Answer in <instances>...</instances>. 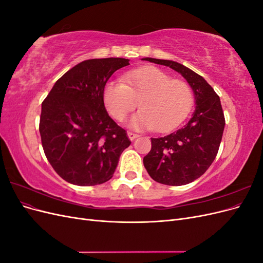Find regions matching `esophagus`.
Listing matches in <instances>:
<instances>
[{
	"label": "esophagus",
	"instance_id": "1",
	"mask_svg": "<svg viewBox=\"0 0 263 263\" xmlns=\"http://www.w3.org/2000/svg\"><path fill=\"white\" fill-rule=\"evenodd\" d=\"M127 136H128V138L130 140H134V139H136L137 137H139V135L135 134V133H132V132H128V133H127Z\"/></svg>",
	"mask_w": 263,
	"mask_h": 263
}]
</instances>
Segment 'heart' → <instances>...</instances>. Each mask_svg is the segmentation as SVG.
Returning <instances> with one entry per match:
<instances>
[{"label": "heart", "mask_w": 263, "mask_h": 263, "mask_svg": "<svg viewBox=\"0 0 263 263\" xmlns=\"http://www.w3.org/2000/svg\"><path fill=\"white\" fill-rule=\"evenodd\" d=\"M140 112L130 118L134 128L169 132L180 125L193 106L191 86L156 67H142L123 76L122 82L109 81L103 90L108 114L121 122L137 106Z\"/></svg>", "instance_id": "heart-1"}]
</instances>
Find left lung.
<instances>
[{
	"mask_svg": "<svg viewBox=\"0 0 263 263\" xmlns=\"http://www.w3.org/2000/svg\"><path fill=\"white\" fill-rule=\"evenodd\" d=\"M176 70L192 87L195 110L189 123L170 135L151 138V150L144 165L156 182L166 185H184L205 173L216 158L225 128L219 97L205 79L172 60L144 58Z\"/></svg>",
	"mask_w": 263,
	"mask_h": 263,
	"instance_id": "8db88e82",
	"label": "left lung"
}]
</instances>
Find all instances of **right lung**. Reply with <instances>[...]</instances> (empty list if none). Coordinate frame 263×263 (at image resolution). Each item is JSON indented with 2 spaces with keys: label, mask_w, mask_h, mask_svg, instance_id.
<instances>
[{
  "label": "right lung",
  "mask_w": 263,
  "mask_h": 263,
  "mask_svg": "<svg viewBox=\"0 0 263 263\" xmlns=\"http://www.w3.org/2000/svg\"><path fill=\"white\" fill-rule=\"evenodd\" d=\"M128 65L124 58L82 61L57 80L43 102L39 133L45 155L71 184L91 186L112 179L130 145L103 103L110 76Z\"/></svg>",
  "instance_id": "obj_1"
}]
</instances>
